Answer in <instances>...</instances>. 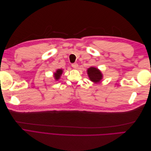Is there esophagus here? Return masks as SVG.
<instances>
[{
    "label": "esophagus",
    "mask_w": 151,
    "mask_h": 151,
    "mask_svg": "<svg viewBox=\"0 0 151 151\" xmlns=\"http://www.w3.org/2000/svg\"><path fill=\"white\" fill-rule=\"evenodd\" d=\"M71 65H72V67L73 68H77V67H78V64H77V63H72Z\"/></svg>",
    "instance_id": "1"
}]
</instances>
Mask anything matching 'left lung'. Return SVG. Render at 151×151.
Here are the masks:
<instances>
[{
	"mask_svg": "<svg viewBox=\"0 0 151 151\" xmlns=\"http://www.w3.org/2000/svg\"><path fill=\"white\" fill-rule=\"evenodd\" d=\"M88 76L91 81L94 83H98L102 79V74L98 68L94 67H90L88 69Z\"/></svg>",
	"mask_w": 151,
	"mask_h": 151,
	"instance_id": "obj_1",
	"label": "left lung"
}]
</instances>
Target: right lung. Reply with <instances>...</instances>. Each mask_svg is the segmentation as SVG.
<instances>
[{
  "label": "right lung",
  "mask_w": 151,
  "mask_h": 151,
  "mask_svg": "<svg viewBox=\"0 0 151 151\" xmlns=\"http://www.w3.org/2000/svg\"><path fill=\"white\" fill-rule=\"evenodd\" d=\"M62 69H58L57 70V72L55 73L54 74V77L55 78L56 80H58L59 78H60V77L61 76V74H62Z\"/></svg>",
  "instance_id": "add662e5"
}]
</instances>
